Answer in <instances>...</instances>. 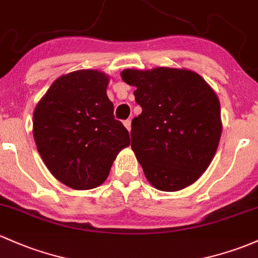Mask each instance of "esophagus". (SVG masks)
I'll list each match as a JSON object with an SVG mask.
<instances>
[{
	"label": "esophagus",
	"mask_w": 258,
	"mask_h": 258,
	"mask_svg": "<svg viewBox=\"0 0 258 258\" xmlns=\"http://www.w3.org/2000/svg\"><path fill=\"white\" fill-rule=\"evenodd\" d=\"M124 126L128 129V132H130V129H132V120H130V119H128V120H124Z\"/></svg>",
	"instance_id": "34e87169"
}]
</instances>
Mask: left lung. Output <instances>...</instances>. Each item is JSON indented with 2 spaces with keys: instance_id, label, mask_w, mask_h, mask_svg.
<instances>
[{
  "instance_id": "left-lung-1",
  "label": "left lung",
  "mask_w": 258,
  "mask_h": 258,
  "mask_svg": "<svg viewBox=\"0 0 258 258\" xmlns=\"http://www.w3.org/2000/svg\"><path fill=\"white\" fill-rule=\"evenodd\" d=\"M143 109L132 121V149L148 181L163 192L195 183L212 162L221 135L220 103L214 91L189 70H130Z\"/></svg>"
}]
</instances>
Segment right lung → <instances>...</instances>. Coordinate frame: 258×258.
Listing matches in <instances>:
<instances>
[{
    "instance_id": "add662e5",
    "label": "right lung",
    "mask_w": 258,
    "mask_h": 258,
    "mask_svg": "<svg viewBox=\"0 0 258 258\" xmlns=\"http://www.w3.org/2000/svg\"><path fill=\"white\" fill-rule=\"evenodd\" d=\"M108 76L79 70L59 77L33 114V135L52 176L74 189L103 183L129 133L113 114Z\"/></svg>"
}]
</instances>
